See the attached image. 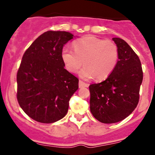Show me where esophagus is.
I'll return each mask as SVG.
<instances>
[{
  "instance_id": "34e87169",
  "label": "esophagus",
  "mask_w": 155,
  "mask_h": 155,
  "mask_svg": "<svg viewBox=\"0 0 155 155\" xmlns=\"http://www.w3.org/2000/svg\"><path fill=\"white\" fill-rule=\"evenodd\" d=\"M89 86L88 84L84 82V81H81V80H79V88H82V87H87Z\"/></svg>"
}]
</instances>
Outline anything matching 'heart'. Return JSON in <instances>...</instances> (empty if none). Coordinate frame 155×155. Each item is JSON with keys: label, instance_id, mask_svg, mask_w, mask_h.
Here are the masks:
<instances>
[{"label": "heart", "instance_id": "b5f03b06", "mask_svg": "<svg viewBox=\"0 0 155 155\" xmlns=\"http://www.w3.org/2000/svg\"><path fill=\"white\" fill-rule=\"evenodd\" d=\"M74 51L68 49L62 51V60L68 71L79 72L84 79L108 78L114 70L118 60V49L114 43L95 36H87L74 44Z\"/></svg>", "mask_w": 155, "mask_h": 155}]
</instances>
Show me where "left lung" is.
<instances>
[{"instance_id": "8db88e82", "label": "left lung", "mask_w": 155, "mask_h": 155, "mask_svg": "<svg viewBox=\"0 0 155 155\" xmlns=\"http://www.w3.org/2000/svg\"><path fill=\"white\" fill-rule=\"evenodd\" d=\"M118 49L117 65L105 81L90 84V111L102 123L111 124L127 117L139 101L143 81L141 63L123 39L113 38Z\"/></svg>"}]
</instances>
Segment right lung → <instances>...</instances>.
I'll return each mask as SVG.
<instances>
[{
  "label": "right lung",
  "instance_id": "obj_1",
  "mask_svg": "<svg viewBox=\"0 0 155 155\" xmlns=\"http://www.w3.org/2000/svg\"><path fill=\"white\" fill-rule=\"evenodd\" d=\"M74 35L47 31L22 57L17 75L18 103L28 116L41 123H53L66 115L69 101L79 88V79L64 68L63 46Z\"/></svg>",
  "mask_w": 155,
  "mask_h": 155
}]
</instances>
